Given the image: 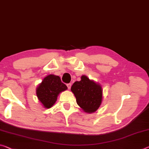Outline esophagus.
<instances>
[{"mask_svg": "<svg viewBox=\"0 0 149 149\" xmlns=\"http://www.w3.org/2000/svg\"><path fill=\"white\" fill-rule=\"evenodd\" d=\"M71 86H72V84H67V87H68V89H70Z\"/></svg>", "mask_w": 149, "mask_h": 149, "instance_id": "34e87169", "label": "esophagus"}]
</instances>
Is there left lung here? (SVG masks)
<instances>
[{
  "label": "left lung",
  "instance_id": "left-lung-1",
  "mask_svg": "<svg viewBox=\"0 0 149 149\" xmlns=\"http://www.w3.org/2000/svg\"><path fill=\"white\" fill-rule=\"evenodd\" d=\"M71 91L76 98L77 105L86 113L96 111L102 103V87L85 75L81 77L79 81L74 82Z\"/></svg>",
  "mask_w": 149,
  "mask_h": 149
}]
</instances>
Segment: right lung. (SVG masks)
Here are the masks:
<instances>
[{
  "label": "right lung",
  "instance_id": "right-lung-1",
  "mask_svg": "<svg viewBox=\"0 0 149 149\" xmlns=\"http://www.w3.org/2000/svg\"><path fill=\"white\" fill-rule=\"evenodd\" d=\"M68 89L58 75L50 74L45 77L36 88V96L45 109L52 107L59 94Z\"/></svg>",
  "mask_w": 149,
  "mask_h": 149
}]
</instances>
